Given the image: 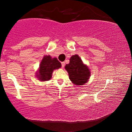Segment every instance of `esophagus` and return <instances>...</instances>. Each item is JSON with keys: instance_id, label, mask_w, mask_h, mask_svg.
Here are the masks:
<instances>
[{"instance_id": "34e87169", "label": "esophagus", "mask_w": 132, "mask_h": 132, "mask_svg": "<svg viewBox=\"0 0 132 132\" xmlns=\"http://www.w3.org/2000/svg\"><path fill=\"white\" fill-rule=\"evenodd\" d=\"M64 65H65V63L64 62H62L61 63V66H62V68H64Z\"/></svg>"}]
</instances>
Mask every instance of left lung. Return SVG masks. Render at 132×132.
Wrapping results in <instances>:
<instances>
[{
	"instance_id": "obj_1",
	"label": "left lung",
	"mask_w": 132,
	"mask_h": 132,
	"mask_svg": "<svg viewBox=\"0 0 132 132\" xmlns=\"http://www.w3.org/2000/svg\"><path fill=\"white\" fill-rule=\"evenodd\" d=\"M65 69L68 71L69 79L76 86L85 84L90 76L89 68L82 63L78 54L71 57L69 63L65 66Z\"/></svg>"
}]
</instances>
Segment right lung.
<instances>
[{
    "mask_svg": "<svg viewBox=\"0 0 132 132\" xmlns=\"http://www.w3.org/2000/svg\"><path fill=\"white\" fill-rule=\"evenodd\" d=\"M61 67V64L56 57L52 58L50 56H44L41 61L38 71L37 72V78L40 81H49L52 77L54 69Z\"/></svg>",
    "mask_w": 132,
    "mask_h": 132,
    "instance_id": "right-lung-1",
    "label": "right lung"
}]
</instances>
